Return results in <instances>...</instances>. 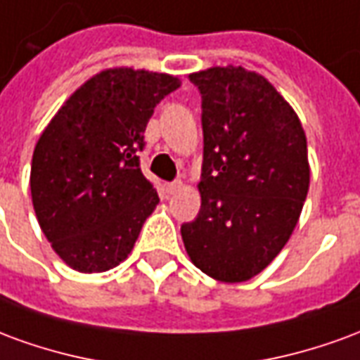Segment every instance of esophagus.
<instances>
[{
  "instance_id": "34e87169",
  "label": "esophagus",
  "mask_w": 360,
  "mask_h": 360,
  "mask_svg": "<svg viewBox=\"0 0 360 360\" xmlns=\"http://www.w3.org/2000/svg\"><path fill=\"white\" fill-rule=\"evenodd\" d=\"M181 187H183V183H181L179 179L172 181V183H165V191H167V195H173V193H177Z\"/></svg>"
}]
</instances>
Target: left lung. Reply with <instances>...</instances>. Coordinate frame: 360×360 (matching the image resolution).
Instances as JSON below:
<instances>
[{
  "mask_svg": "<svg viewBox=\"0 0 360 360\" xmlns=\"http://www.w3.org/2000/svg\"><path fill=\"white\" fill-rule=\"evenodd\" d=\"M202 98L200 212L181 226L196 268L237 283L285 247L309 193L307 136L293 108L243 67L188 75Z\"/></svg>",
  "mask_w": 360,
  "mask_h": 360,
  "instance_id": "1",
  "label": "left lung"
}]
</instances>
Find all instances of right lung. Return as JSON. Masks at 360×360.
Segmentation results:
<instances>
[{
    "label": "right lung",
    "mask_w": 360,
    "mask_h": 360,
    "mask_svg": "<svg viewBox=\"0 0 360 360\" xmlns=\"http://www.w3.org/2000/svg\"><path fill=\"white\" fill-rule=\"evenodd\" d=\"M165 73L110 69L56 113L32 156L30 193L46 239L73 270L123 262L158 204L139 152L154 108L179 89Z\"/></svg>",
    "instance_id": "obj_1"
}]
</instances>
